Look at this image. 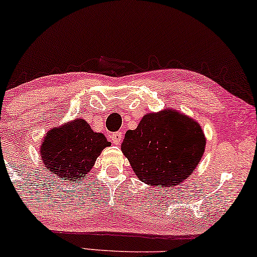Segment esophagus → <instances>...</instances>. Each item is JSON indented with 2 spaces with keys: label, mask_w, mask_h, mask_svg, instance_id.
<instances>
[{
  "label": "esophagus",
  "mask_w": 257,
  "mask_h": 257,
  "mask_svg": "<svg viewBox=\"0 0 257 257\" xmlns=\"http://www.w3.org/2000/svg\"><path fill=\"white\" fill-rule=\"evenodd\" d=\"M110 140H112L113 144H120V142L122 141V134L121 133L110 134Z\"/></svg>",
  "instance_id": "1"
}]
</instances>
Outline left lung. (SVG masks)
<instances>
[{
	"mask_svg": "<svg viewBox=\"0 0 257 257\" xmlns=\"http://www.w3.org/2000/svg\"><path fill=\"white\" fill-rule=\"evenodd\" d=\"M205 149L201 125L183 113L164 109L148 113L128 130L121 150L142 182L174 187L190 177Z\"/></svg>",
	"mask_w": 257,
	"mask_h": 257,
	"instance_id": "1",
	"label": "left lung"
}]
</instances>
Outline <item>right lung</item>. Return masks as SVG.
I'll use <instances>...</instances> for the list:
<instances>
[{
    "label": "right lung",
    "instance_id": "1",
    "mask_svg": "<svg viewBox=\"0 0 257 257\" xmlns=\"http://www.w3.org/2000/svg\"><path fill=\"white\" fill-rule=\"evenodd\" d=\"M110 143L101 133H94L83 118H76L46 134L40 147L45 167L61 180L82 181L90 173L101 151Z\"/></svg>",
    "mask_w": 257,
    "mask_h": 257
}]
</instances>
